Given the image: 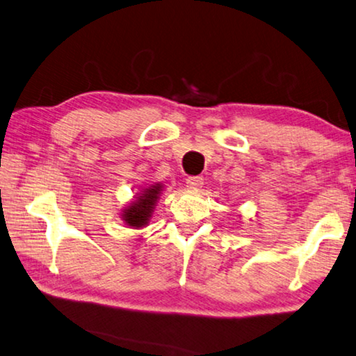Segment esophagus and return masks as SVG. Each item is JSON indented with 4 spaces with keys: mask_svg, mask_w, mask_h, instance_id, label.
Wrapping results in <instances>:
<instances>
[{
    "mask_svg": "<svg viewBox=\"0 0 356 356\" xmlns=\"http://www.w3.org/2000/svg\"><path fill=\"white\" fill-rule=\"evenodd\" d=\"M186 184H188L189 189H199L202 184H204V178L202 177H189L186 179Z\"/></svg>",
    "mask_w": 356,
    "mask_h": 356,
    "instance_id": "34e87169",
    "label": "esophagus"
}]
</instances>
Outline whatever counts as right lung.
Instances as JSON below:
<instances>
[{
  "label": "right lung",
  "instance_id": "1",
  "mask_svg": "<svg viewBox=\"0 0 356 356\" xmlns=\"http://www.w3.org/2000/svg\"><path fill=\"white\" fill-rule=\"evenodd\" d=\"M163 191L162 183H151L140 189L134 199L121 210V218L125 226L130 229H143L149 222L154 213L157 200L161 199Z\"/></svg>",
  "mask_w": 356,
  "mask_h": 356
}]
</instances>
